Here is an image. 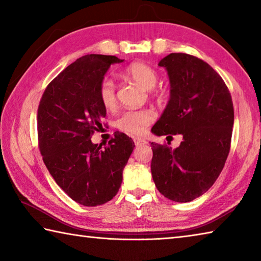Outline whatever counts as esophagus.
I'll return each mask as SVG.
<instances>
[{"mask_svg": "<svg viewBox=\"0 0 261 261\" xmlns=\"http://www.w3.org/2000/svg\"><path fill=\"white\" fill-rule=\"evenodd\" d=\"M146 144V141H145L144 139H140V138H136L135 139V145L136 146H141V145Z\"/></svg>", "mask_w": 261, "mask_h": 261, "instance_id": "1", "label": "esophagus"}]
</instances>
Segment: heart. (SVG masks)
Wrapping results in <instances>:
<instances>
[{
    "mask_svg": "<svg viewBox=\"0 0 261 261\" xmlns=\"http://www.w3.org/2000/svg\"><path fill=\"white\" fill-rule=\"evenodd\" d=\"M125 76L131 81L138 84L145 90H152L158 84L159 77L155 70L152 67L136 62L130 64L125 69ZM99 98L105 108L112 109L116 105V90L114 83L110 79H103L99 87ZM155 120V114L151 109L140 110H125L123 112L116 121L118 129L126 132V134L138 136L144 134L146 127Z\"/></svg>",
    "mask_w": 261,
    "mask_h": 261,
    "instance_id": "1",
    "label": "heart"
}]
</instances>
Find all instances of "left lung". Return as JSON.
Masks as SVG:
<instances>
[{"mask_svg":"<svg viewBox=\"0 0 261 261\" xmlns=\"http://www.w3.org/2000/svg\"><path fill=\"white\" fill-rule=\"evenodd\" d=\"M159 67L167 70L170 98L152 132L179 134L183 141L174 149L151 144L152 177L168 199L189 202L204 194L223 169L230 151L232 100L223 79L200 59L171 53Z\"/></svg>","mask_w":261,"mask_h":261,"instance_id":"1","label":"left lung"}]
</instances>
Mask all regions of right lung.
<instances>
[{"instance_id": "add662e5", "label": "right lung", "mask_w": 261, "mask_h": 261, "mask_svg": "<svg viewBox=\"0 0 261 261\" xmlns=\"http://www.w3.org/2000/svg\"><path fill=\"white\" fill-rule=\"evenodd\" d=\"M124 60L91 54L65 68L43 92L38 137L43 162L57 185L78 204L93 207L116 196L135 143L115 134L107 146L93 144L106 108L99 87L110 65Z\"/></svg>"}]
</instances>
